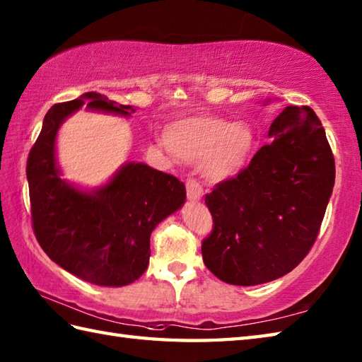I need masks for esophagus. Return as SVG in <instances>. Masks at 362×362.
Returning a JSON list of instances; mask_svg holds the SVG:
<instances>
[{
    "label": "esophagus",
    "mask_w": 362,
    "mask_h": 362,
    "mask_svg": "<svg viewBox=\"0 0 362 362\" xmlns=\"http://www.w3.org/2000/svg\"><path fill=\"white\" fill-rule=\"evenodd\" d=\"M185 187H187V196L189 201L193 202L201 201L204 196V189L201 187V183L197 182V179H194V177H188L185 182Z\"/></svg>",
    "instance_id": "esophagus-1"
}]
</instances>
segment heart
<instances>
[{
  "instance_id": "obj_1",
  "label": "heart",
  "mask_w": 362,
  "mask_h": 362,
  "mask_svg": "<svg viewBox=\"0 0 362 362\" xmlns=\"http://www.w3.org/2000/svg\"><path fill=\"white\" fill-rule=\"evenodd\" d=\"M166 143L182 160H201L205 177L224 180L244 166L253 148V134L243 122L230 124L216 117H193L169 127Z\"/></svg>"
}]
</instances>
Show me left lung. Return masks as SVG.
I'll use <instances>...</instances> for the list:
<instances>
[{"label":"left lung","instance_id":"obj_1","mask_svg":"<svg viewBox=\"0 0 362 362\" xmlns=\"http://www.w3.org/2000/svg\"><path fill=\"white\" fill-rule=\"evenodd\" d=\"M269 136L247 168L205 194L204 263L238 286L280 279L308 255L334 187L333 152L310 105L286 107Z\"/></svg>","mask_w":362,"mask_h":362}]
</instances>
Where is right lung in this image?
Here are the masks:
<instances>
[{"mask_svg":"<svg viewBox=\"0 0 362 362\" xmlns=\"http://www.w3.org/2000/svg\"><path fill=\"white\" fill-rule=\"evenodd\" d=\"M87 103L90 109L129 115L96 91L54 104L29 151L26 175L30 219L40 247L54 263L98 286H124L140 279L151 257V233L185 202L177 177L143 163H127L95 193L59 177L54 141L62 121Z\"/></svg>","mask_w":362,"mask_h":362,"instance_id":"add662e5","label":"right lung"}]
</instances>
